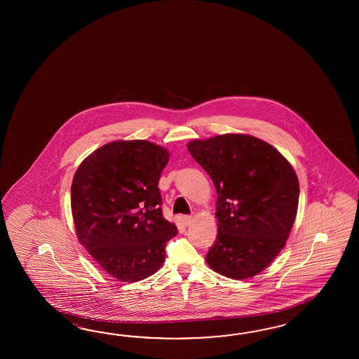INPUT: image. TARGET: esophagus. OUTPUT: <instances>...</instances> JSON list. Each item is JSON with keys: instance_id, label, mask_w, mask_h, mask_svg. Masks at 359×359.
I'll return each instance as SVG.
<instances>
[{"instance_id": "obj_1", "label": "esophagus", "mask_w": 359, "mask_h": 359, "mask_svg": "<svg viewBox=\"0 0 359 359\" xmlns=\"http://www.w3.org/2000/svg\"><path fill=\"white\" fill-rule=\"evenodd\" d=\"M181 221L183 222L184 226H190L192 221H194V218H192L191 215H182V217H181Z\"/></svg>"}]
</instances>
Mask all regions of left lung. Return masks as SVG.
<instances>
[{"instance_id":"left-lung-1","label":"left lung","mask_w":359,"mask_h":359,"mask_svg":"<svg viewBox=\"0 0 359 359\" xmlns=\"http://www.w3.org/2000/svg\"><path fill=\"white\" fill-rule=\"evenodd\" d=\"M187 149L218 195V235L206 263L233 280L258 275L290 235L299 203L295 170L273 146L250 135L194 140Z\"/></svg>"}]
</instances>
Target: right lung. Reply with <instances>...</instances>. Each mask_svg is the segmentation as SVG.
Listing matches in <instances>:
<instances>
[{"instance_id":"right-lung-1","label":"right lung","mask_w":359,"mask_h":359,"mask_svg":"<svg viewBox=\"0 0 359 359\" xmlns=\"http://www.w3.org/2000/svg\"><path fill=\"white\" fill-rule=\"evenodd\" d=\"M167 149L114 141L88 155L72 182L76 237L100 267L124 283L154 275L178 229L161 213L159 180Z\"/></svg>"}]
</instances>
